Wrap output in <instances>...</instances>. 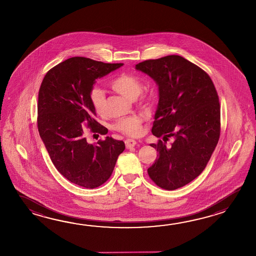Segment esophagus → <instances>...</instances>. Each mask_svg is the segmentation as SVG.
<instances>
[{
	"label": "esophagus",
	"instance_id": "obj_1",
	"mask_svg": "<svg viewBox=\"0 0 256 256\" xmlns=\"http://www.w3.org/2000/svg\"><path fill=\"white\" fill-rule=\"evenodd\" d=\"M136 144H137L136 141L132 140V139H127V140H126V146L127 149H130L132 147L136 146Z\"/></svg>",
	"mask_w": 256,
	"mask_h": 256
}]
</instances>
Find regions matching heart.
Wrapping results in <instances>:
<instances>
[{
	"instance_id": "heart-1",
	"label": "heart",
	"mask_w": 256,
	"mask_h": 256,
	"mask_svg": "<svg viewBox=\"0 0 256 256\" xmlns=\"http://www.w3.org/2000/svg\"><path fill=\"white\" fill-rule=\"evenodd\" d=\"M110 86L127 98L132 100L137 97L138 104L144 109L149 108L151 105V97L148 93L141 92L142 80L134 74L120 73L110 80ZM88 98L94 110L98 114H102L106 102L104 90L100 88H92L88 93ZM114 127L116 130L126 136H138L142 132L141 120L137 116L122 118L115 124Z\"/></svg>"
}]
</instances>
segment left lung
<instances>
[{
  "instance_id": "left-lung-1",
  "label": "left lung",
  "mask_w": 256,
  "mask_h": 256,
  "mask_svg": "<svg viewBox=\"0 0 256 256\" xmlns=\"http://www.w3.org/2000/svg\"><path fill=\"white\" fill-rule=\"evenodd\" d=\"M136 68L158 83L159 104L152 132L166 139L151 144L158 154L147 172L159 188L174 190L202 174L217 146V90L207 72L176 54L144 60ZM169 136L174 141L166 146Z\"/></svg>"
}]
</instances>
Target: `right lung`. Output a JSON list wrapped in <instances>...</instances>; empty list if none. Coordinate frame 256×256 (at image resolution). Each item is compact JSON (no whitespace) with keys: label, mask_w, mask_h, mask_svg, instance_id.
<instances>
[{"label":"right lung","mask_w":256,"mask_h":256,"mask_svg":"<svg viewBox=\"0 0 256 256\" xmlns=\"http://www.w3.org/2000/svg\"><path fill=\"white\" fill-rule=\"evenodd\" d=\"M122 65L74 56L49 70L39 88L38 127L51 161L66 180L86 188L109 180L126 149L124 142L112 137L90 144L84 136L86 129L108 132L95 120L88 93L96 78Z\"/></svg>","instance_id":"1"}]
</instances>
